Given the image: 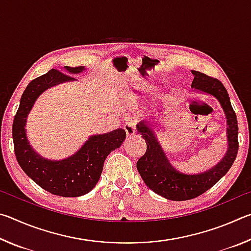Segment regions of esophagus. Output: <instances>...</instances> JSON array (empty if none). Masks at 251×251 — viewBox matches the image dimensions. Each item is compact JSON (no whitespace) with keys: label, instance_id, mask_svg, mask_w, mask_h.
Masks as SVG:
<instances>
[{"label":"esophagus","instance_id":"34e87169","mask_svg":"<svg viewBox=\"0 0 251 251\" xmlns=\"http://www.w3.org/2000/svg\"><path fill=\"white\" fill-rule=\"evenodd\" d=\"M124 129L126 131L127 137H131V136L137 134V126H136V123L134 122H127L124 125Z\"/></svg>","mask_w":251,"mask_h":251}]
</instances>
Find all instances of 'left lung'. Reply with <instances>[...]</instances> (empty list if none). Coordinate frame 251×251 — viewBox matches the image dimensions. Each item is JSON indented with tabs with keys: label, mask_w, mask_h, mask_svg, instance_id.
<instances>
[{
	"label": "left lung",
	"mask_w": 251,
	"mask_h": 251,
	"mask_svg": "<svg viewBox=\"0 0 251 251\" xmlns=\"http://www.w3.org/2000/svg\"><path fill=\"white\" fill-rule=\"evenodd\" d=\"M192 87L201 93L215 96L222 105L227 118L228 151L219 163L197 175L181 174L167 160L160 144L157 141L150 123L143 121L137 125L138 131L146 142V151L137 161V171L148 188L169 201H188L207 192L220 180L232 166L238 152V123L230 99L223 83L197 71H192Z\"/></svg>",
	"instance_id": "left-lung-1"
}]
</instances>
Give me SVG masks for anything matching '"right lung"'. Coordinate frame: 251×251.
I'll return each mask as SVG.
<instances>
[{"instance_id":"1","label":"right lung","mask_w":251,"mask_h":251,"mask_svg":"<svg viewBox=\"0 0 251 251\" xmlns=\"http://www.w3.org/2000/svg\"><path fill=\"white\" fill-rule=\"evenodd\" d=\"M64 69L69 74H78L85 66H64ZM72 80H75L73 76L54 69L33 79L21 97L12 127L14 151L21 168L46 192L62 197H78L90 193L100 179L106 157L120 147L126 137V131L122 128L91 136L77 152L62 160L45 159L35 152L25 129L28 113L44 91Z\"/></svg>"}]
</instances>
